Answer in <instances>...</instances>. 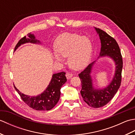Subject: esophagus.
<instances>
[{
    "mask_svg": "<svg viewBox=\"0 0 135 135\" xmlns=\"http://www.w3.org/2000/svg\"><path fill=\"white\" fill-rule=\"evenodd\" d=\"M65 76H66V77H67V78L68 79H69L73 76V74L70 73H67L65 74Z\"/></svg>",
    "mask_w": 135,
    "mask_h": 135,
    "instance_id": "obj_1",
    "label": "esophagus"
}]
</instances>
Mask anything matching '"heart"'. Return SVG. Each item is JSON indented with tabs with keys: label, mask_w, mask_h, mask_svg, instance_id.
Here are the masks:
<instances>
[{
	"label": "heart",
	"mask_w": 135,
	"mask_h": 135,
	"mask_svg": "<svg viewBox=\"0 0 135 135\" xmlns=\"http://www.w3.org/2000/svg\"><path fill=\"white\" fill-rule=\"evenodd\" d=\"M54 47L57 52L53 54L54 59L58 62H62V56L69 57L70 66L76 70L86 66L92 51L91 43L87 37L71 33L60 35L56 40Z\"/></svg>",
	"instance_id": "b5f03b06"
}]
</instances>
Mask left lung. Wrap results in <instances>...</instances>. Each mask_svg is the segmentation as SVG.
<instances>
[{
  "instance_id": "1",
  "label": "left lung",
  "mask_w": 135,
  "mask_h": 135,
  "mask_svg": "<svg viewBox=\"0 0 135 135\" xmlns=\"http://www.w3.org/2000/svg\"><path fill=\"white\" fill-rule=\"evenodd\" d=\"M95 30L101 41L100 56H108L114 60L116 65L115 75L110 84L102 89H96L93 86L90 73L95 61L89 64L84 71L79 74L78 76L82 84L81 94L83 99L90 107L100 108L107 104L119 88L123 62L121 51L115 40L104 31L97 28H95Z\"/></svg>"
}]
</instances>
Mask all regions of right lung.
Segmentation results:
<instances>
[{
	"label": "right lung",
	"instance_id": "right-lung-1",
	"mask_svg": "<svg viewBox=\"0 0 135 135\" xmlns=\"http://www.w3.org/2000/svg\"><path fill=\"white\" fill-rule=\"evenodd\" d=\"M20 40L16 45L14 51L20 46L25 43H33L39 44L40 41L35 39V37L33 34L29 33ZM65 73L61 72L54 74L52 76L49 85L42 94L37 96H30L22 93L17 89L15 86L14 87L18 92L21 99L31 108L39 111H48L52 109L58 103L60 97V89L62 86L67 81L65 76Z\"/></svg>",
	"mask_w": 135,
	"mask_h": 135
}]
</instances>
